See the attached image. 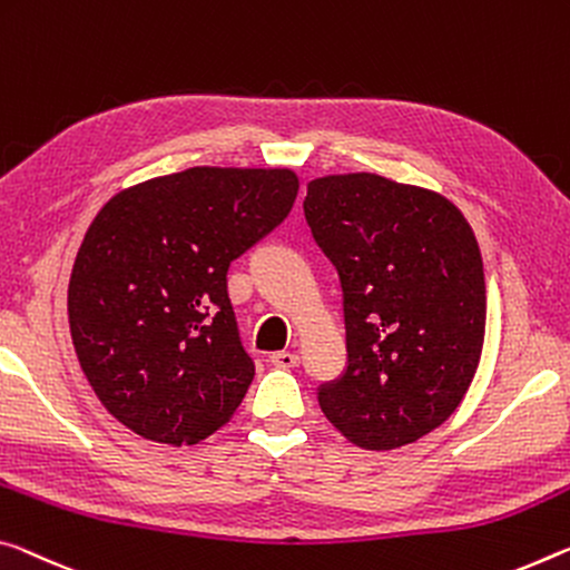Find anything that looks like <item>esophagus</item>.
<instances>
[{"mask_svg":"<svg viewBox=\"0 0 570 570\" xmlns=\"http://www.w3.org/2000/svg\"><path fill=\"white\" fill-rule=\"evenodd\" d=\"M268 360H271V365H276L282 370L299 365V355H294V352H274V355H271Z\"/></svg>","mask_w":570,"mask_h":570,"instance_id":"34e87169","label":"esophagus"}]
</instances>
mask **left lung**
Masks as SVG:
<instances>
[{
	"label": "left lung",
	"mask_w": 570,
	"mask_h": 570,
	"mask_svg": "<svg viewBox=\"0 0 570 570\" xmlns=\"http://www.w3.org/2000/svg\"><path fill=\"white\" fill-rule=\"evenodd\" d=\"M304 215L345 294L347 370L320 387L322 413L360 449L413 444L456 411L482 357L472 225L444 195L370 171L312 179Z\"/></svg>",
	"instance_id": "8db88e82"
}]
</instances>
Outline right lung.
Returning <instances> with one entry per match:
<instances>
[{"instance_id": "right-lung-1", "label": "right lung", "mask_w": 570, "mask_h": 570, "mask_svg": "<svg viewBox=\"0 0 570 570\" xmlns=\"http://www.w3.org/2000/svg\"><path fill=\"white\" fill-rule=\"evenodd\" d=\"M296 193L286 167H189L98 210L70 274V337L98 401L126 429L189 446L233 419L256 367L225 276L292 213Z\"/></svg>"}]
</instances>
